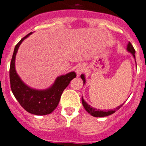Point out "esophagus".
Here are the masks:
<instances>
[{
    "label": "esophagus",
    "mask_w": 146,
    "mask_h": 146,
    "mask_svg": "<svg viewBox=\"0 0 146 146\" xmlns=\"http://www.w3.org/2000/svg\"><path fill=\"white\" fill-rule=\"evenodd\" d=\"M85 66L84 64H79L77 65V67H76V72L77 74L78 75H80L81 74L83 73L85 71Z\"/></svg>",
    "instance_id": "esophagus-1"
}]
</instances>
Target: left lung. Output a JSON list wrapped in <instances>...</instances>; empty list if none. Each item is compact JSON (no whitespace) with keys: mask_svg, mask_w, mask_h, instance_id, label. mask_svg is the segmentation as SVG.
I'll return each instance as SVG.
<instances>
[{"mask_svg":"<svg viewBox=\"0 0 146 146\" xmlns=\"http://www.w3.org/2000/svg\"><path fill=\"white\" fill-rule=\"evenodd\" d=\"M127 51H128V52L131 53V54H132L133 57V58L135 59V50H134L133 45L131 44V42H130L128 43V45H127ZM135 63H136V62H135ZM80 76H81V78H82V80H83V83H84V84L86 83V79H85L84 74H82ZM82 104H83V106L84 107L85 110H86L88 113H90L92 116H94V117H104V116H109V115L113 114V113H115V112H116V111L119 110V109L124 104V103L120 105V106H117V107H116V109H113V110H112L111 109V110H108V111L104 110L103 111V110L97 109H96V108H94V107H92V106H91L89 104H87L86 102H85L84 99H83V97H82Z\"/></svg>","mask_w":146,"mask_h":146,"instance_id":"8db88e82","label":"left lung"}]
</instances>
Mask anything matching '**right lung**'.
<instances>
[{
  "label": "right lung",
  "instance_id": "add662e5",
  "mask_svg": "<svg viewBox=\"0 0 146 146\" xmlns=\"http://www.w3.org/2000/svg\"><path fill=\"white\" fill-rule=\"evenodd\" d=\"M33 33L21 39L14 49L10 67L11 88L15 99L25 111L32 114L43 116L51 113L57 108L62 94L72 80L76 76L74 72L58 76L50 87L43 90L30 87L21 80L16 72L15 66V57L23 41Z\"/></svg>",
  "mask_w": 146,
  "mask_h": 146
}]
</instances>
